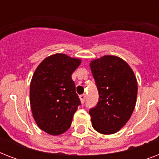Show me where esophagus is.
Segmentation results:
<instances>
[{
  "label": "esophagus",
  "instance_id": "esophagus-1",
  "mask_svg": "<svg viewBox=\"0 0 159 159\" xmlns=\"http://www.w3.org/2000/svg\"><path fill=\"white\" fill-rule=\"evenodd\" d=\"M80 100H81L82 104H83L85 102V100H86V95H81V96H80Z\"/></svg>",
  "mask_w": 159,
  "mask_h": 159
}]
</instances>
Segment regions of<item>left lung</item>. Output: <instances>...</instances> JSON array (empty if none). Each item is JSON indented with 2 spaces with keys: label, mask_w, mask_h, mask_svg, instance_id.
<instances>
[{
  "label": "left lung",
  "mask_w": 159,
  "mask_h": 159,
  "mask_svg": "<svg viewBox=\"0 0 159 159\" xmlns=\"http://www.w3.org/2000/svg\"><path fill=\"white\" fill-rule=\"evenodd\" d=\"M90 67L99 92V102L89 111L92 127L112 134L125 126L134 110L137 79L129 65L114 55L92 60Z\"/></svg>",
  "instance_id": "8db88e82"
}]
</instances>
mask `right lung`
<instances>
[{
    "label": "right lung",
    "mask_w": 159,
    "mask_h": 159,
    "mask_svg": "<svg viewBox=\"0 0 159 159\" xmlns=\"http://www.w3.org/2000/svg\"><path fill=\"white\" fill-rule=\"evenodd\" d=\"M82 60L63 53L50 55L34 71L30 87L33 117L39 128L51 135L68 129L81 102L72 72Z\"/></svg>",
    "instance_id": "add662e5"
}]
</instances>
